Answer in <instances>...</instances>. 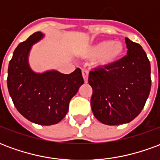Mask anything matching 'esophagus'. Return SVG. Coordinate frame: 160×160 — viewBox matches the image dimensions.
Instances as JSON below:
<instances>
[{"label":"esophagus","mask_w":160,"mask_h":160,"mask_svg":"<svg viewBox=\"0 0 160 160\" xmlns=\"http://www.w3.org/2000/svg\"><path fill=\"white\" fill-rule=\"evenodd\" d=\"M88 70L87 69H83L82 70V76H83V79H84V81L85 82H87V80H88Z\"/></svg>","instance_id":"34e87169"}]
</instances>
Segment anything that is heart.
Wrapping results in <instances>:
<instances>
[{"mask_svg":"<svg viewBox=\"0 0 160 160\" xmlns=\"http://www.w3.org/2000/svg\"><path fill=\"white\" fill-rule=\"evenodd\" d=\"M125 53V46L119 41L111 42L110 40H103L88 47L83 53V56L89 59L98 58L96 66L108 68L118 62ZM111 55H113L112 58ZM116 55V57H114Z\"/></svg>","mask_w":160,"mask_h":160,"instance_id":"obj_1","label":"heart"}]
</instances>
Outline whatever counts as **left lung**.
Wrapping results in <instances>:
<instances>
[{"mask_svg": "<svg viewBox=\"0 0 160 160\" xmlns=\"http://www.w3.org/2000/svg\"><path fill=\"white\" fill-rule=\"evenodd\" d=\"M127 56L108 68L89 73L92 88L91 106L98 120L106 125L128 123L144 108L151 90V66L139 43L125 38Z\"/></svg>", "mask_w": 160, "mask_h": 160, "instance_id": "obj_1", "label": "left lung"}]
</instances>
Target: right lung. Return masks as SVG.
<instances>
[{
    "label": "right lung",
    "instance_id": "obj_1",
    "mask_svg": "<svg viewBox=\"0 0 160 160\" xmlns=\"http://www.w3.org/2000/svg\"><path fill=\"white\" fill-rule=\"evenodd\" d=\"M42 32L33 33L20 42L9 62L8 88L13 104L27 120L39 125L58 123L68 111L71 98L84 83L80 68L69 74L52 70L37 73L31 69L28 56Z\"/></svg>",
    "mask_w": 160,
    "mask_h": 160
}]
</instances>
